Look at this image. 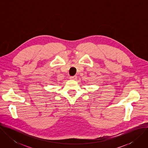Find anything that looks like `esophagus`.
<instances>
[{
    "mask_svg": "<svg viewBox=\"0 0 148 148\" xmlns=\"http://www.w3.org/2000/svg\"><path fill=\"white\" fill-rule=\"evenodd\" d=\"M70 78L71 79L75 80V79L77 78V76H75V75H74V76H71V77H70Z\"/></svg>",
    "mask_w": 148,
    "mask_h": 148,
    "instance_id": "34e87169",
    "label": "esophagus"
}]
</instances>
